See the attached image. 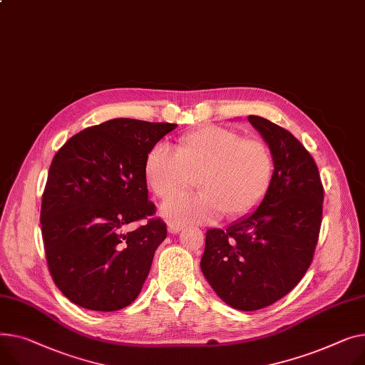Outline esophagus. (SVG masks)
Wrapping results in <instances>:
<instances>
[{
    "label": "esophagus",
    "mask_w": 365,
    "mask_h": 365,
    "mask_svg": "<svg viewBox=\"0 0 365 365\" xmlns=\"http://www.w3.org/2000/svg\"><path fill=\"white\" fill-rule=\"evenodd\" d=\"M180 229H182V226H179V225H175V223H170V225H168V227H167L168 233H172V235H176V233H179V232H180Z\"/></svg>",
    "instance_id": "esophagus-1"
}]
</instances>
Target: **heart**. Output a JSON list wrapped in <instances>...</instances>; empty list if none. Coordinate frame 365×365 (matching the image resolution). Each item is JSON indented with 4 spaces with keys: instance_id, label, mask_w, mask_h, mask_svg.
Wrapping results in <instances>:
<instances>
[{
    "instance_id": "b5f03b06",
    "label": "heart",
    "mask_w": 365,
    "mask_h": 365,
    "mask_svg": "<svg viewBox=\"0 0 365 365\" xmlns=\"http://www.w3.org/2000/svg\"><path fill=\"white\" fill-rule=\"evenodd\" d=\"M173 153L154 147L145 161V176L161 200L179 197L198 180L201 192L164 202L170 223H212L222 214L236 220L252 212L273 180L270 148L258 138H242L233 129L207 126L179 138Z\"/></svg>"
}]
</instances>
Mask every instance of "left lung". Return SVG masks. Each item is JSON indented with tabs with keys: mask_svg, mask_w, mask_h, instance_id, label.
Wrapping results in <instances>:
<instances>
[{
	"mask_svg": "<svg viewBox=\"0 0 365 365\" xmlns=\"http://www.w3.org/2000/svg\"><path fill=\"white\" fill-rule=\"evenodd\" d=\"M273 155V180L251 214L226 230L210 229L201 270L235 309L255 311L287 295L304 277L317 245L323 185L304 145L286 129L250 115Z\"/></svg>",
	"mask_w": 365,
	"mask_h": 365,
	"instance_id": "left-lung-1",
	"label": "left lung"
}]
</instances>
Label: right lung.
Here are the masks:
<instances>
[{
    "instance_id": "add662e5",
    "label": "right lung",
    "mask_w": 365,
    "mask_h": 365,
    "mask_svg": "<svg viewBox=\"0 0 365 365\" xmlns=\"http://www.w3.org/2000/svg\"><path fill=\"white\" fill-rule=\"evenodd\" d=\"M176 128L113 118L71 136L54 155L42 195V239L53 280L73 304L108 312L138 298L167 236L161 218H151L145 161ZM143 217L147 225L123 232Z\"/></svg>"
}]
</instances>
